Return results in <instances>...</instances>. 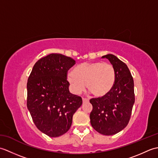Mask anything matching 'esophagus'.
Here are the masks:
<instances>
[{
    "label": "esophagus",
    "mask_w": 158,
    "mask_h": 158,
    "mask_svg": "<svg viewBox=\"0 0 158 158\" xmlns=\"http://www.w3.org/2000/svg\"><path fill=\"white\" fill-rule=\"evenodd\" d=\"M88 101H89V99L86 98H83V103L88 102Z\"/></svg>",
    "instance_id": "obj_1"
}]
</instances>
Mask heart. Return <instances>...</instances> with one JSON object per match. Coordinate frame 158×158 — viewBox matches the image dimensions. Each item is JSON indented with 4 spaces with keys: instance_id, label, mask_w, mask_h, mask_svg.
<instances>
[{
    "instance_id": "b5f03b06",
    "label": "heart",
    "mask_w": 158,
    "mask_h": 158,
    "mask_svg": "<svg viewBox=\"0 0 158 158\" xmlns=\"http://www.w3.org/2000/svg\"><path fill=\"white\" fill-rule=\"evenodd\" d=\"M67 80L72 91L81 94L88 88L94 95L102 96L112 89L115 82V70L109 63L85 62L76 66L73 72L67 75Z\"/></svg>"
}]
</instances>
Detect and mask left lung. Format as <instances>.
<instances>
[{
	"label": "left lung",
	"instance_id": "left-lung-1",
	"mask_svg": "<svg viewBox=\"0 0 158 158\" xmlns=\"http://www.w3.org/2000/svg\"><path fill=\"white\" fill-rule=\"evenodd\" d=\"M108 59L115 70V82L106 95L89 100L93 109L90 123L93 128L106 136L113 135L128 123L135 101L134 80L125 63L115 56H102Z\"/></svg>",
	"mask_w": 158,
	"mask_h": 158
}]
</instances>
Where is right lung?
Returning <instances> with one entry per match:
<instances>
[{
	"instance_id": "add662e5",
	"label": "right lung",
	"mask_w": 158,
	"mask_h": 158,
	"mask_svg": "<svg viewBox=\"0 0 158 158\" xmlns=\"http://www.w3.org/2000/svg\"><path fill=\"white\" fill-rule=\"evenodd\" d=\"M75 60L60 53L39 60L27 82V107L36 127L50 137L65 134L82 105L81 96L70 93L69 70Z\"/></svg>"
}]
</instances>
